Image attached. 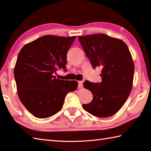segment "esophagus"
Listing matches in <instances>:
<instances>
[{"label": "esophagus", "instance_id": "esophagus-1", "mask_svg": "<svg viewBox=\"0 0 151 151\" xmlns=\"http://www.w3.org/2000/svg\"><path fill=\"white\" fill-rule=\"evenodd\" d=\"M83 81H78V87L79 88H82L83 87Z\"/></svg>", "mask_w": 151, "mask_h": 151}]
</instances>
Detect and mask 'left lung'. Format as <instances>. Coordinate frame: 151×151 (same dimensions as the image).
Wrapping results in <instances>:
<instances>
[{
  "instance_id": "obj_1",
  "label": "left lung",
  "mask_w": 151,
  "mask_h": 151,
  "mask_svg": "<svg viewBox=\"0 0 151 151\" xmlns=\"http://www.w3.org/2000/svg\"><path fill=\"white\" fill-rule=\"evenodd\" d=\"M93 68L100 66L101 81L84 82L93 95L83 109L97 117L113 115L127 101L132 88L134 64L127 44L105 34L78 37Z\"/></svg>"
}]
</instances>
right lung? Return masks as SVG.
<instances>
[{
  "label": "right lung",
  "instance_id": "add662e5",
  "mask_svg": "<svg viewBox=\"0 0 151 151\" xmlns=\"http://www.w3.org/2000/svg\"><path fill=\"white\" fill-rule=\"evenodd\" d=\"M75 39L45 35L23 46L18 55L14 68L18 96L37 118L56 114L66 94L78 87L76 81L58 79L55 76L58 70H66L67 53Z\"/></svg>",
  "mask_w": 151,
  "mask_h": 151
}]
</instances>
